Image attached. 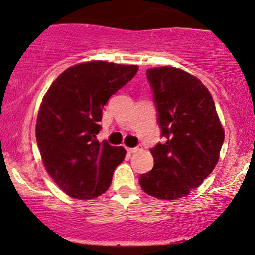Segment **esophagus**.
Masks as SVG:
<instances>
[{
    "instance_id": "obj_1",
    "label": "esophagus",
    "mask_w": 255,
    "mask_h": 255,
    "mask_svg": "<svg viewBox=\"0 0 255 255\" xmlns=\"http://www.w3.org/2000/svg\"><path fill=\"white\" fill-rule=\"evenodd\" d=\"M126 148H127V152H129V153H135V152L141 151V148L140 147H126Z\"/></svg>"
}]
</instances>
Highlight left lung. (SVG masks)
Listing matches in <instances>:
<instances>
[{
	"label": "left lung",
	"instance_id": "8db88e82",
	"mask_svg": "<svg viewBox=\"0 0 255 255\" xmlns=\"http://www.w3.org/2000/svg\"><path fill=\"white\" fill-rule=\"evenodd\" d=\"M146 74L165 141L151 148L153 169L140 175L139 183L151 197L175 200L211 174L224 130L211 93L198 78L175 67L151 68Z\"/></svg>",
	"mask_w": 255,
	"mask_h": 255
}]
</instances>
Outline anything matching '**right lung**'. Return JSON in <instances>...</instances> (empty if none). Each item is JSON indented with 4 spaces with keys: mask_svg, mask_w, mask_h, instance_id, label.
Instances as JSON below:
<instances>
[{
    "mask_svg": "<svg viewBox=\"0 0 255 255\" xmlns=\"http://www.w3.org/2000/svg\"><path fill=\"white\" fill-rule=\"evenodd\" d=\"M134 64L91 61L69 67L49 87L38 111L36 137L44 166L69 197L87 200L109 188L126 150L96 135L103 107L137 72Z\"/></svg>",
    "mask_w": 255,
    "mask_h": 255,
    "instance_id": "add662e5",
    "label": "right lung"
}]
</instances>
